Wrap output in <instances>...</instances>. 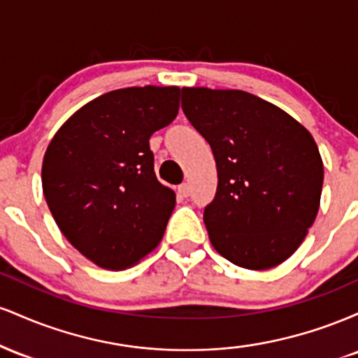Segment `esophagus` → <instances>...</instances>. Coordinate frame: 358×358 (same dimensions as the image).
Instances as JSON below:
<instances>
[{"instance_id":"esophagus-1","label":"esophagus","mask_w":358,"mask_h":358,"mask_svg":"<svg viewBox=\"0 0 358 358\" xmlns=\"http://www.w3.org/2000/svg\"><path fill=\"white\" fill-rule=\"evenodd\" d=\"M178 193L182 196H188L190 195V185L188 183H182V185H178Z\"/></svg>"}]
</instances>
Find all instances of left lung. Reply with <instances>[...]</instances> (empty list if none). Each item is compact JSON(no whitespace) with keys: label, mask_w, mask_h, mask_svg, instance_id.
I'll list each match as a JSON object with an SVG mask.
<instances>
[{"label":"left lung","mask_w":358,"mask_h":358,"mask_svg":"<svg viewBox=\"0 0 358 358\" xmlns=\"http://www.w3.org/2000/svg\"><path fill=\"white\" fill-rule=\"evenodd\" d=\"M182 109L217 163V192L203 212L213 248L245 269L285 262L320 208L323 162L310 131L244 90L183 87Z\"/></svg>","instance_id":"1"}]
</instances>
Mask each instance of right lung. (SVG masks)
Segmentation results:
<instances>
[{
  "label": "right lung",
  "instance_id": "1",
  "mask_svg": "<svg viewBox=\"0 0 358 358\" xmlns=\"http://www.w3.org/2000/svg\"><path fill=\"white\" fill-rule=\"evenodd\" d=\"M178 108V87L110 90L69 117L45 151L42 185L53 219L99 268L134 266L165 234L176 196L156 178L150 138Z\"/></svg>",
  "mask_w": 358,
  "mask_h": 358
}]
</instances>
